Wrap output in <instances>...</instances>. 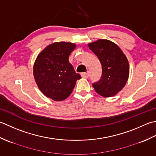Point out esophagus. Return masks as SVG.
I'll list each match as a JSON object with an SVG mask.
<instances>
[{"mask_svg": "<svg viewBox=\"0 0 156 156\" xmlns=\"http://www.w3.org/2000/svg\"><path fill=\"white\" fill-rule=\"evenodd\" d=\"M81 77L83 78H88L89 77V74L87 73H81Z\"/></svg>", "mask_w": 156, "mask_h": 156, "instance_id": "obj_1", "label": "esophagus"}]
</instances>
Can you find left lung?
I'll use <instances>...</instances> for the list:
<instances>
[{
    "instance_id": "left-lung-1",
    "label": "left lung",
    "mask_w": 156,
    "mask_h": 156,
    "mask_svg": "<svg viewBox=\"0 0 156 156\" xmlns=\"http://www.w3.org/2000/svg\"><path fill=\"white\" fill-rule=\"evenodd\" d=\"M88 46L99 59L102 69L100 80L92 85L101 96H114L122 90L128 80V60L120 48L111 41L99 40Z\"/></svg>"
}]
</instances>
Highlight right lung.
Returning <instances> with one entry per match:
<instances>
[{
  "label": "right lung",
  "instance_id": "right-lung-1",
  "mask_svg": "<svg viewBox=\"0 0 156 156\" xmlns=\"http://www.w3.org/2000/svg\"><path fill=\"white\" fill-rule=\"evenodd\" d=\"M75 44L55 42L47 46L37 56L34 66L35 80L40 91L55 101L68 98L76 81L81 78L69 62V57Z\"/></svg>",
  "mask_w": 156,
  "mask_h": 156
}]
</instances>
